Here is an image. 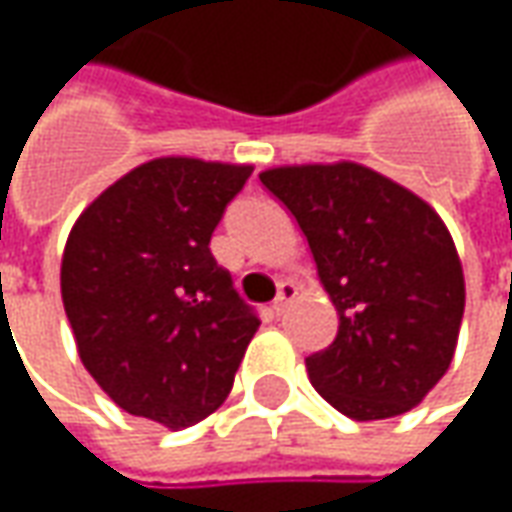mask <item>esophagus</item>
I'll return each mask as SVG.
<instances>
[{"label":"esophagus","mask_w":512,"mask_h":512,"mask_svg":"<svg viewBox=\"0 0 512 512\" xmlns=\"http://www.w3.org/2000/svg\"><path fill=\"white\" fill-rule=\"evenodd\" d=\"M296 293H299V287L293 285V282H279V293H276V299H273V313L282 316L287 310V305L296 299Z\"/></svg>","instance_id":"34e87169"}]
</instances>
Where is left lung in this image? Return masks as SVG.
Returning <instances> with one entry per match:
<instances>
[{"label":"left lung","mask_w":512,"mask_h":512,"mask_svg":"<svg viewBox=\"0 0 512 512\" xmlns=\"http://www.w3.org/2000/svg\"><path fill=\"white\" fill-rule=\"evenodd\" d=\"M262 185L296 216L339 316L330 347L307 356L310 384L356 422L402 416L453 362L464 270L442 216L359 162L282 165Z\"/></svg>","instance_id":"left-lung-1"}]
</instances>
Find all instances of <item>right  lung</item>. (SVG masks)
I'll return each instance as SVG.
<instances>
[{
  "instance_id": "add662e5",
  "label": "right lung",
  "mask_w": 512,
  "mask_h": 512,
  "mask_svg": "<svg viewBox=\"0 0 512 512\" xmlns=\"http://www.w3.org/2000/svg\"><path fill=\"white\" fill-rule=\"evenodd\" d=\"M253 165L159 156L73 222L62 305L79 359L130 416L182 430L227 399L259 319L210 236Z\"/></svg>"
}]
</instances>
